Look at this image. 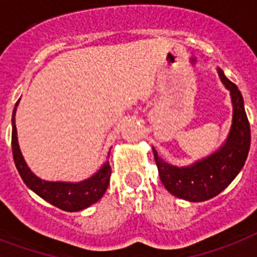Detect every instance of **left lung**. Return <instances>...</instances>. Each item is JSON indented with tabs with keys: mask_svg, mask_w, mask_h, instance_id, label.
Returning a JSON list of instances; mask_svg holds the SVG:
<instances>
[{
	"mask_svg": "<svg viewBox=\"0 0 257 257\" xmlns=\"http://www.w3.org/2000/svg\"><path fill=\"white\" fill-rule=\"evenodd\" d=\"M217 72L221 82L231 92L233 106L232 125L225 143L216 152L188 167L165 163L153 148L161 183L173 196L193 203L205 201L223 192L244 167L251 145V129L243 96L223 70L217 68Z\"/></svg>",
	"mask_w": 257,
	"mask_h": 257,
	"instance_id": "1",
	"label": "left lung"
}]
</instances>
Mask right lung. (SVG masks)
I'll return each mask as SVG.
<instances>
[{
  "instance_id": "1",
  "label": "right lung",
  "mask_w": 257,
  "mask_h": 257,
  "mask_svg": "<svg viewBox=\"0 0 257 257\" xmlns=\"http://www.w3.org/2000/svg\"><path fill=\"white\" fill-rule=\"evenodd\" d=\"M18 101L16 102V108H14L13 116H12V151H13L14 164L17 167L18 173L24 180V183L34 193H37L45 201L50 203L54 207L60 208L62 211H82V209L90 207L92 204L97 203L104 196L109 181H110L112 169H110L109 161H106L92 177L80 181V183L45 181V180L37 177L26 165L21 151H20V145H18L17 129H16V122H14Z\"/></svg>"
}]
</instances>
